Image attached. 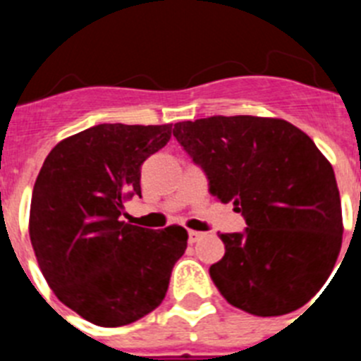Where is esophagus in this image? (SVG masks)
<instances>
[{
	"label": "esophagus",
	"instance_id": "esophagus-1",
	"mask_svg": "<svg viewBox=\"0 0 361 361\" xmlns=\"http://www.w3.org/2000/svg\"><path fill=\"white\" fill-rule=\"evenodd\" d=\"M202 237H204V233L193 231V229H191V231L188 233V240H190V244H195V242H199Z\"/></svg>",
	"mask_w": 361,
	"mask_h": 361
}]
</instances>
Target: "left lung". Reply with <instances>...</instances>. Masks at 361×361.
Instances as JSON below:
<instances>
[{"mask_svg": "<svg viewBox=\"0 0 361 361\" xmlns=\"http://www.w3.org/2000/svg\"><path fill=\"white\" fill-rule=\"evenodd\" d=\"M173 135L235 204L247 228L220 233L226 253L209 276L229 304L257 317L305 305L329 279L342 247V206L333 166L283 119L215 116L177 123Z\"/></svg>", "mask_w": 361, "mask_h": 361, "instance_id": "8db88e82", "label": "left lung"}]
</instances>
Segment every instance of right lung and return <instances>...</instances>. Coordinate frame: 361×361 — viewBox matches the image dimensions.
Returning a JSON list of instances; mask_svg holds the SVG:
<instances>
[{
    "mask_svg": "<svg viewBox=\"0 0 361 361\" xmlns=\"http://www.w3.org/2000/svg\"><path fill=\"white\" fill-rule=\"evenodd\" d=\"M171 124H97L54 146L34 184L28 233L44 280L66 307L101 327L128 325L164 300L188 245L180 226L121 220L141 195V166Z\"/></svg>",
    "mask_w": 361,
    "mask_h": 361,
    "instance_id": "1",
    "label": "right lung"
}]
</instances>
